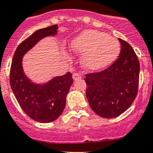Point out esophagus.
<instances>
[{
	"instance_id": "34e87169",
	"label": "esophagus",
	"mask_w": 153,
	"mask_h": 153,
	"mask_svg": "<svg viewBox=\"0 0 153 153\" xmlns=\"http://www.w3.org/2000/svg\"><path fill=\"white\" fill-rule=\"evenodd\" d=\"M81 78V75L79 74H77V73H75V74H73V79L74 80H76V79H79Z\"/></svg>"
}]
</instances>
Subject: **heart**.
<instances>
[{
	"mask_svg": "<svg viewBox=\"0 0 153 153\" xmlns=\"http://www.w3.org/2000/svg\"><path fill=\"white\" fill-rule=\"evenodd\" d=\"M71 49L76 53H85L83 64L91 70L107 67L117 59L120 51L118 40L97 30H85L74 39Z\"/></svg>",
	"mask_w": 153,
	"mask_h": 153,
	"instance_id": "b5f03b06",
	"label": "heart"
}]
</instances>
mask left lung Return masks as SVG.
Listing matches in <instances>:
<instances>
[{
  "label": "left lung",
  "mask_w": 153,
  "mask_h": 153,
  "mask_svg": "<svg viewBox=\"0 0 153 153\" xmlns=\"http://www.w3.org/2000/svg\"><path fill=\"white\" fill-rule=\"evenodd\" d=\"M118 59L108 68L86 74V96L91 108L104 118L119 117L131 106L138 90L140 64L132 47L122 39Z\"/></svg>",
  "instance_id": "left-lung-1"
}]
</instances>
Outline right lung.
I'll return each instance as SVG.
<instances>
[{
  "label": "right lung",
  "instance_id": "right-lung-1",
  "mask_svg": "<svg viewBox=\"0 0 153 153\" xmlns=\"http://www.w3.org/2000/svg\"><path fill=\"white\" fill-rule=\"evenodd\" d=\"M58 26L40 29L16 48L10 69V84L20 107L29 117L40 123L55 121L62 113L65 98L74 79L72 74L55 76L44 84L31 82L23 72L22 57L45 36H55Z\"/></svg>",
  "mask_w": 153,
  "mask_h": 153
}]
</instances>
